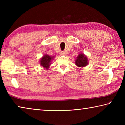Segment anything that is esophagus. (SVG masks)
<instances>
[{"instance_id": "34e87169", "label": "esophagus", "mask_w": 125, "mask_h": 125, "mask_svg": "<svg viewBox=\"0 0 125 125\" xmlns=\"http://www.w3.org/2000/svg\"><path fill=\"white\" fill-rule=\"evenodd\" d=\"M61 54L62 55V56H64V55L65 54V52L64 51H62L61 52Z\"/></svg>"}]
</instances>
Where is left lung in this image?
Here are the masks:
<instances>
[{"label":"left lung","mask_w":125,"mask_h":125,"mask_svg":"<svg viewBox=\"0 0 125 125\" xmlns=\"http://www.w3.org/2000/svg\"><path fill=\"white\" fill-rule=\"evenodd\" d=\"M88 64V60L87 56L83 53H80L77 57L75 60V64L78 67H84Z\"/></svg>","instance_id":"left-lung-1"}]
</instances>
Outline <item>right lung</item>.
Here are the masks:
<instances>
[{
    "label": "right lung",
    "instance_id": "right-lung-1",
    "mask_svg": "<svg viewBox=\"0 0 125 125\" xmlns=\"http://www.w3.org/2000/svg\"><path fill=\"white\" fill-rule=\"evenodd\" d=\"M54 56L52 57L48 54H45L40 60V65L46 69H48L50 65L51 64V61L54 58Z\"/></svg>",
    "mask_w": 125,
    "mask_h": 125
}]
</instances>
